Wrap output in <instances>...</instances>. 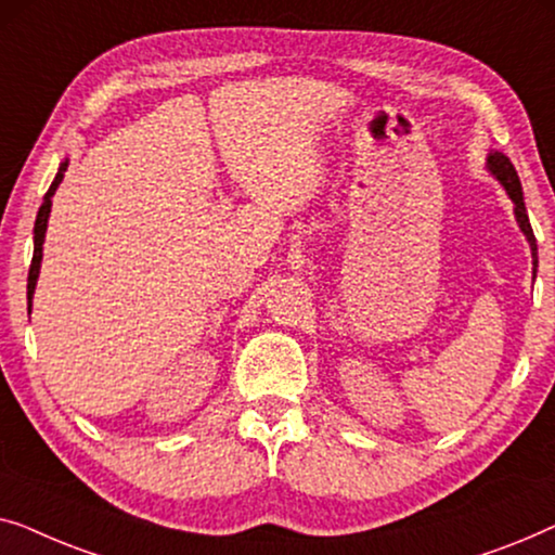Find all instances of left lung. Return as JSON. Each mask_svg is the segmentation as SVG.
Segmentation results:
<instances>
[{"label":"left lung","mask_w":555,"mask_h":555,"mask_svg":"<svg viewBox=\"0 0 555 555\" xmlns=\"http://www.w3.org/2000/svg\"><path fill=\"white\" fill-rule=\"evenodd\" d=\"M488 166H490V171L500 179V184L507 189V194H511V199L515 204V219H518L522 234H526V237H528L530 253H533V262L538 264L535 234H533V227H530V219H528V211H526V202H522V189H520L518 171H515V166L511 164V158L503 156V154H498V151H495V154H490ZM533 275H535V272H533Z\"/></svg>","instance_id":"obj_1"}]
</instances>
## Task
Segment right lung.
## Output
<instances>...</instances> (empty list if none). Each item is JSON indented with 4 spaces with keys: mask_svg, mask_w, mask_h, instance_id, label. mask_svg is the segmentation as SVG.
Returning a JSON list of instances; mask_svg holds the SVG:
<instances>
[{
    "mask_svg": "<svg viewBox=\"0 0 555 555\" xmlns=\"http://www.w3.org/2000/svg\"><path fill=\"white\" fill-rule=\"evenodd\" d=\"M65 169H67V162L57 169V177H55V181H52V184H50L48 194H44L42 207H40V211H37V219H35V253H33V264H29V275H27V310L33 308V293H35V285H37V275H40L42 240H44V230H48V217H50V207H52V194H55V189L60 186V181H63Z\"/></svg>",
    "mask_w": 555,
    "mask_h": 555,
    "instance_id": "1",
    "label": "right lung"
}]
</instances>
